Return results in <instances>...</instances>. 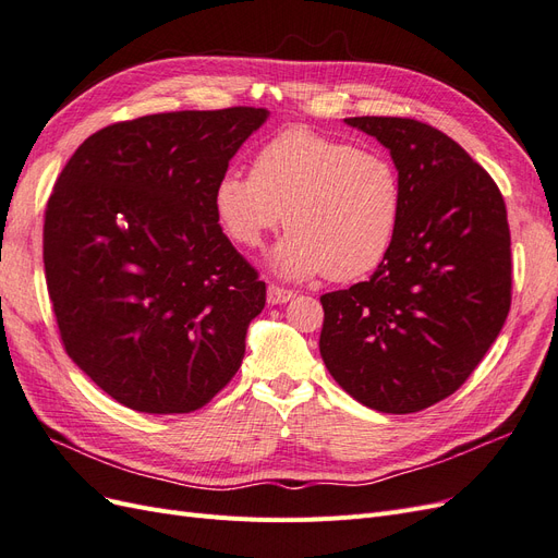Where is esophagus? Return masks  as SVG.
<instances>
[{"instance_id": "1", "label": "esophagus", "mask_w": 558, "mask_h": 558, "mask_svg": "<svg viewBox=\"0 0 558 558\" xmlns=\"http://www.w3.org/2000/svg\"><path fill=\"white\" fill-rule=\"evenodd\" d=\"M293 291L291 289H281V286L269 283L267 286V302H272V305H283V302L293 300Z\"/></svg>"}]
</instances>
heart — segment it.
<instances>
[{"label":"heart","mask_w":558,"mask_h":558,"mask_svg":"<svg viewBox=\"0 0 558 558\" xmlns=\"http://www.w3.org/2000/svg\"><path fill=\"white\" fill-rule=\"evenodd\" d=\"M214 211L242 248L263 246L286 214L291 232L275 248L277 272L351 281L377 269L391 251L402 183L384 150L293 128L253 156L251 174L218 179Z\"/></svg>","instance_id":"heart-1"}]
</instances>
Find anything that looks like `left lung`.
<instances>
[{
  "label": "left lung",
  "instance_id": "left-lung-1",
  "mask_svg": "<svg viewBox=\"0 0 558 558\" xmlns=\"http://www.w3.org/2000/svg\"><path fill=\"white\" fill-rule=\"evenodd\" d=\"M391 150L402 211L367 281L320 295V359L365 408L412 414L465 384L508 318L505 199L482 165L414 118H344Z\"/></svg>",
  "mask_w": 558,
  "mask_h": 558
}]
</instances>
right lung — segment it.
I'll return each instance as SVG.
<instances>
[{
  "instance_id": "add662e5",
  "label": "right lung",
  "mask_w": 558,
  "mask_h": 558,
  "mask_svg": "<svg viewBox=\"0 0 558 558\" xmlns=\"http://www.w3.org/2000/svg\"><path fill=\"white\" fill-rule=\"evenodd\" d=\"M265 121L230 107L113 123L56 181L44 269L60 340L130 410L195 412L242 365L265 281L218 226L214 189Z\"/></svg>"
}]
</instances>
